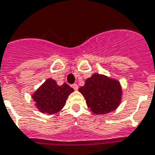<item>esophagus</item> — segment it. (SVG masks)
<instances>
[{
  "label": "esophagus",
  "mask_w": 155,
  "mask_h": 155,
  "mask_svg": "<svg viewBox=\"0 0 155 155\" xmlns=\"http://www.w3.org/2000/svg\"><path fill=\"white\" fill-rule=\"evenodd\" d=\"M71 87H72V88H73L75 91H77V90H78V85H77V84H72V85H71Z\"/></svg>",
  "instance_id": "esophagus-1"
}]
</instances>
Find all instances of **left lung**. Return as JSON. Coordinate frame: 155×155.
I'll return each instance as SVG.
<instances>
[{"instance_id": "8db88e82", "label": "left lung", "mask_w": 155, "mask_h": 155, "mask_svg": "<svg viewBox=\"0 0 155 155\" xmlns=\"http://www.w3.org/2000/svg\"><path fill=\"white\" fill-rule=\"evenodd\" d=\"M79 91L85 97L88 107L96 114L114 111L121 100L122 90L119 82L99 74L94 73L87 79Z\"/></svg>"}]
</instances>
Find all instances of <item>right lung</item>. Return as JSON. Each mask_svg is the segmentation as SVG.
<instances>
[{"mask_svg": "<svg viewBox=\"0 0 155 155\" xmlns=\"http://www.w3.org/2000/svg\"><path fill=\"white\" fill-rule=\"evenodd\" d=\"M73 91V88L65 83L59 86L54 80L48 79L32 94V98L40 112L53 114L61 110L65 104L68 96Z\"/></svg>", "mask_w": 155, "mask_h": 155, "instance_id": "obj_1", "label": "right lung"}]
</instances>
